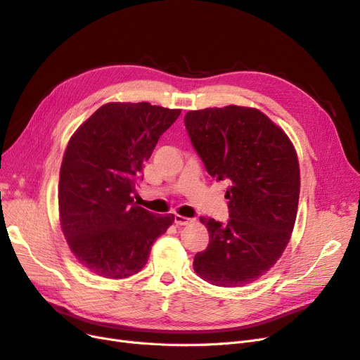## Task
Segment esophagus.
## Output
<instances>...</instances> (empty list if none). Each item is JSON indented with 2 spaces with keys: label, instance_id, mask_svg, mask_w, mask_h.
Wrapping results in <instances>:
<instances>
[{
  "label": "esophagus",
  "instance_id": "esophagus-1",
  "mask_svg": "<svg viewBox=\"0 0 360 360\" xmlns=\"http://www.w3.org/2000/svg\"><path fill=\"white\" fill-rule=\"evenodd\" d=\"M191 221L192 219H189V217H184L181 214L174 216V222H176L177 225H188V224H191Z\"/></svg>",
  "mask_w": 360,
  "mask_h": 360
}]
</instances>
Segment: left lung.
I'll use <instances>...</instances> for the list:
<instances>
[{
	"mask_svg": "<svg viewBox=\"0 0 360 360\" xmlns=\"http://www.w3.org/2000/svg\"><path fill=\"white\" fill-rule=\"evenodd\" d=\"M184 124L207 172L228 180L230 219L201 217L210 242L195 274L217 287H242L274 267L296 222L300 169L287 134L255 108L189 111Z\"/></svg>",
	"mask_w": 360,
	"mask_h": 360,
	"instance_id": "left-lung-1",
	"label": "left lung"
}]
</instances>
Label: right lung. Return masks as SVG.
Segmentation results:
<instances>
[{
  "label": "right lung",
  "mask_w": 360,
  "mask_h": 360,
  "mask_svg": "<svg viewBox=\"0 0 360 360\" xmlns=\"http://www.w3.org/2000/svg\"><path fill=\"white\" fill-rule=\"evenodd\" d=\"M180 112L148 102H111L72 135L60 169V224L73 255L93 274H138L174 222L172 214L136 205L132 193L144 162Z\"/></svg>",
  "instance_id": "right-lung-1"
}]
</instances>
